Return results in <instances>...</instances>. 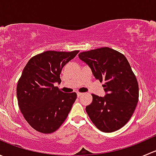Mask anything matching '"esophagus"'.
<instances>
[{
    "mask_svg": "<svg viewBox=\"0 0 156 156\" xmlns=\"http://www.w3.org/2000/svg\"><path fill=\"white\" fill-rule=\"evenodd\" d=\"M83 93H80V92H78L77 93V96H78V97H81V96L83 95Z\"/></svg>",
    "mask_w": 156,
    "mask_h": 156,
    "instance_id": "34e87169",
    "label": "esophagus"
}]
</instances>
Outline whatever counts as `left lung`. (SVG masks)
<instances>
[{"mask_svg": "<svg viewBox=\"0 0 156 156\" xmlns=\"http://www.w3.org/2000/svg\"><path fill=\"white\" fill-rule=\"evenodd\" d=\"M78 56L96 79L105 82L106 96L92 94V103L86 106L91 122L106 133L119 130L130 120L139 100L137 80L127 58L106 47L81 52Z\"/></svg>", "mask_w": 156, "mask_h": 156, "instance_id": "8db88e82", "label": "left lung"}]
</instances>
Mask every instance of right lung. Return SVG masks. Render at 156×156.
I'll use <instances>...</instances> for the list:
<instances>
[{"label":"right lung","mask_w":156,"mask_h":156,"mask_svg":"<svg viewBox=\"0 0 156 156\" xmlns=\"http://www.w3.org/2000/svg\"><path fill=\"white\" fill-rule=\"evenodd\" d=\"M78 52L45 51L31 57L23 69L16 87L19 107L37 131L53 133L66 119L77 94L63 93L54 84H60L62 68Z\"/></svg>","instance_id":"1"}]
</instances>
